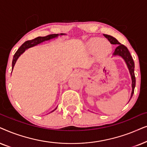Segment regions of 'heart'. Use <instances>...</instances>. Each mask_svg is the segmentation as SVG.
Returning <instances> with one entry per match:
<instances>
[{
  "label": "heart",
  "instance_id": "obj_1",
  "mask_svg": "<svg viewBox=\"0 0 147 147\" xmlns=\"http://www.w3.org/2000/svg\"><path fill=\"white\" fill-rule=\"evenodd\" d=\"M87 50L91 54L97 52L99 58H103L108 55L111 51V44L102 38H93L87 42Z\"/></svg>",
  "mask_w": 147,
  "mask_h": 147
}]
</instances>
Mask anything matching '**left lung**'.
<instances>
[{
  "label": "left lung",
  "mask_w": 147,
  "mask_h": 147,
  "mask_svg": "<svg viewBox=\"0 0 147 147\" xmlns=\"http://www.w3.org/2000/svg\"><path fill=\"white\" fill-rule=\"evenodd\" d=\"M103 36H104L105 38L109 40V42H110L111 44L118 45V46L116 47L114 52H113V55L121 56V57L124 60L125 62H126L127 64V66H128L129 71H130L131 78H132V93H131V97H130V99H131L133 95V93H134L135 85H136V79H135V75H134V60H133L132 56L130 55V53L128 51V48H127L124 45L121 44L116 38H113L112 36H109V35H106V34H103Z\"/></svg>",
  "instance_id": "obj_1"
}]
</instances>
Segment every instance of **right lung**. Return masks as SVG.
<instances>
[{
    "mask_svg": "<svg viewBox=\"0 0 147 147\" xmlns=\"http://www.w3.org/2000/svg\"><path fill=\"white\" fill-rule=\"evenodd\" d=\"M60 36H62V35H64V34H60ZM58 36H59L58 34H50L44 37H38V38L34 39V40L26 41V42L23 43V44L20 46V48L18 49V50L17 51L16 53L15 54L14 56H13V59L12 62V70L13 69V68H14V66L15 63H16L18 58L21 56V54H22L23 52H25V50H27V49H28L29 48H31V47L33 46H36V45L40 44V43L44 42L45 41H48L51 40V39L57 38ZM56 108H57V107H56ZM55 109H54V110H55ZM54 110L52 111H54Z\"/></svg>",
    "mask_w": 147,
    "mask_h": 147,
    "instance_id": "right-lung-1",
    "label": "right lung"
}]
</instances>
